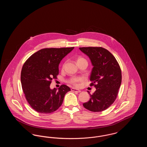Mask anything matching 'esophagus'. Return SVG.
Listing matches in <instances>:
<instances>
[{
  "label": "esophagus",
  "instance_id": "obj_1",
  "mask_svg": "<svg viewBox=\"0 0 147 147\" xmlns=\"http://www.w3.org/2000/svg\"><path fill=\"white\" fill-rule=\"evenodd\" d=\"M71 90L73 91H76V92H81V91H80V90L75 89V88H71Z\"/></svg>",
  "mask_w": 147,
  "mask_h": 147
}]
</instances>
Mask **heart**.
Returning a JSON list of instances; mask_svg holds the SVG:
<instances>
[{"instance_id":"b5f03b06","label":"heart","mask_w":147,"mask_h":147,"mask_svg":"<svg viewBox=\"0 0 147 147\" xmlns=\"http://www.w3.org/2000/svg\"><path fill=\"white\" fill-rule=\"evenodd\" d=\"M84 61H86V60L83 57H81V56H79L77 59V64H79V63H81V62H83ZM64 65H63V68L64 67ZM84 80L83 78L81 77H71L70 78H69L68 80V83H69L70 84H71L74 86H78L79 85V83L83 82Z\"/></svg>"}]
</instances>
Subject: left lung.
Returning <instances> with one entry per match:
<instances>
[{
  "label": "left lung",
  "mask_w": 147,
  "mask_h": 147,
  "mask_svg": "<svg viewBox=\"0 0 147 147\" xmlns=\"http://www.w3.org/2000/svg\"><path fill=\"white\" fill-rule=\"evenodd\" d=\"M88 56L93 68L90 80L96 90L83 106L92 112H101L109 107L115 101L122 82L121 70L115 57L101 47H80Z\"/></svg>",
  "instance_id": "1"
}]
</instances>
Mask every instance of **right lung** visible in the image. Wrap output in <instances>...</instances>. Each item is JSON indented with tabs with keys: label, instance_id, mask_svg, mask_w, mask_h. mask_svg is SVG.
Instances as JSON below:
<instances>
[{
	"label": "right lung",
	"instance_id": "add662e5",
	"mask_svg": "<svg viewBox=\"0 0 147 147\" xmlns=\"http://www.w3.org/2000/svg\"><path fill=\"white\" fill-rule=\"evenodd\" d=\"M73 47L40 49L24 64L21 72L22 88L26 100L35 111L50 113L62 104L65 94L70 89L62 85L57 90L50 89L52 79L59 74V64Z\"/></svg>",
	"mask_w": 147,
	"mask_h": 147
}]
</instances>
